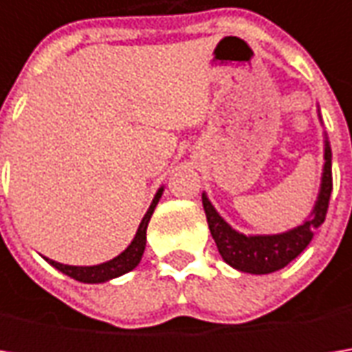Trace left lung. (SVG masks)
<instances>
[{
  "mask_svg": "<svg viewBox=\"0 0 352 352\" xmlns=\"http://www.w3.org/2000/svg\"><path fill=\"white\" fill-rule=\"evenodd\" d=\"M323 174H321V188H319L316 206L311 215L304 223L294 227L286 233L278 235H243L235 231L231 225L225 221L211 206L206 194H201L204 211L208 217L211 236L217 245V250L225 263L233 266L241 272L249 274H270L290 264L300 252L309 245L314 239L316 229L325 221V213L329 208V197L333 190L331 178V146L325 137V153H323Z\"/></svg>",
  "mask_w": 352,
  "mask_h": 352,
  "instance_id": "8db88e82",
  "label": "left lung"
}]
</instances>
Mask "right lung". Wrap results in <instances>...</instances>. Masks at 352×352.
Here are the masks:
<instances>
[{
  "label": "right lung",
  "instance_id": "1",
  "mask_svg": "<svg viewBox=\"0 0 352 352\" xmlns=\"http://www.w3.org/2000/svg\"><path fill=\"white\" fill-rule=\"evenodd\" d=\"M162 192H164V188H160L156 192L151 208L144 213L141 225L137 229L135 239L131 241V245L121 254H117L116 258H111L107 263L96 264V266H70V264L56 263V261H50V258H47V263L52 264L56 270H60L62 274L74 278L78 282H84V284H102V282H107L111 278L123 276V274L131 272L137 264L141 263L142 252H144V247H146V227H148L151 215H153V211H155L156 204H158V199L162 196Z\"/></svg>",
  "mask_w": 352,
  "mask_h": 352
}]
</instances>
